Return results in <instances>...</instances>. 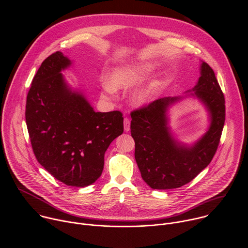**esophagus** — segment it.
<instances>
[{
	"mask_svg": "<svg viewBox=\"0 0 248 248\" xmlns=\"http://www.w3.org/2000/svg\"><path fill=\"white\" fill-rule=\"evenodd\" d=\"M124 131H129L130 129V120L128 118H124Z\"/></svg>",
	"mask_w": 248,
	"mask_h": 248,
	"instance_id": "1",
	"label": "esophagus"
}]
</instances>
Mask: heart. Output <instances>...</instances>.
Instances as JSON below:
<instances>
[{
    "label": "heart",
    "mask_w": 248,
    "mask_h": 248,
    "mask_svg": "<svg viewBox=\"0 0 248 248\" xmlns=\"http://www.w3.org/2000/svg\"><path fill=\"white\" fill-rule=\"evenodd\" d=\"M156 64L153 62H139L128 65H122L114 68L110 73L107 84L103 85L104 95L113 93V90H124L135 86L145 80L154 72ZM154 85L151 84L135 90L131 97V103L136 106H142L149 102L153 94Z\"/></svg>",
    "instance_id": "b5f03b06"
}]
</instances>
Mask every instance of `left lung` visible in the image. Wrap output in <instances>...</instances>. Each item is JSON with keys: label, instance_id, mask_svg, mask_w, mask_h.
Masks as SVG:
<instances>
[{"label": "left lung", "instance_id": "left-lung-1", "mask_svg": "<svg viewBox=\"0 0 248 248\" xmlns=\"http://www.w3.org/2000/svg\"><path fill=\"white\" fill-rule=\"evenodd\" d=\"M181 97H165L131 112L130 130L134 157L143 181L153 189L181 187L204 170L213 159L225 124V98L214 70L200 65L196 85ZM196 96L209 115L208 130L191 146L176 140L170 132L166 112L184 97Z\"/></svg>", "mask_w": 248, "mask_h": 248}]
</instances>
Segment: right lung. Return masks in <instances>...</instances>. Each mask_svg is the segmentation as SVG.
<instances>
[{"label": "right lung", "mask_w": 248, "mask_h": 248, "mask_svg": "<svg viewBox=\"0 0 248 248\" xmlns=\"http://www.w3.org/2000/svg\"><path fill=\"white\" fill-rule=\"evenodd\" d=\"M72 62L56 52L41 63L27 94L25 120L40 165L64 185L84 187L100 178L106 150L124 132V118L119 111L95 112L66 83L62 70Z\"/></svg>", "instance_id": "obj_1"}]
</instances>
